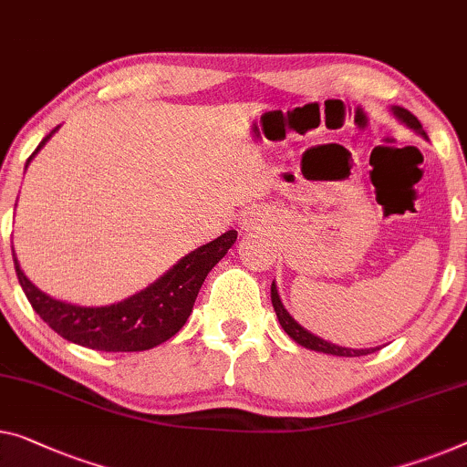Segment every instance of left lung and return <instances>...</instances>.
Instances as JSON below:
<instances>
[{
  "mask_svg": "<svg viewBox=\"0 0 467 467\" xmlns=\"http://www.w3.org/2000/svg\"><path fill=\"white\" fill-rule=\"evenodd\" d=\"M392 113L396 115V119H400L402 123L407 125V128H411L417 134L428 138L426 131H423L421 123L417 117L411 113V110L402 109V107H392ZM270 297H273V306H275V312H276V318L281 327L285 329V333L297 342L304 348H308V350H315V352H325V354H333V357H365V354H371L378 350V348H360V350H354V348H342V346H336L331 342H325L315 333L306 331L300 323L294 321V317L289 315L287 310H285V306L281 302V297H278V291H276V285L273 283V287H270Z\"/></svg>",
  "mask_w": 467,
  "mask_h": 467,
  "instance_id": "8db88e82",
  "label": "left lung"
}]
</instances>
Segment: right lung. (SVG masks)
Returning <instances> with one entry per match:
<instances>
[{
  "instance_id": "right-lung-1",
  "label": "right lung",
  "mask_w": 467,
  "mask_h": 467,
  "mask_svg": "<svg viewBox=\"0 0 467 467\" xmlns=\"http://www.w3.org/2000/svg\"><path fill=\"white\" fill-rule=\"evenodd\" d=\"M56 130L58 128H54L39 142L33 155L26 159V165L37 155L41 146L50 140ZM234 241L236 231H228L207 245H201L184 255L176 266L167 270L161 278H157L140 294L110 306H99V308L54 300L25 276L14 249L12 257L26 300L44 318V323L50 325L60 337L83 348H92V350L140 352L167 342L182 329L186 318L191 317L205 276L228 254Z\"/></svg>"
}]
</instances>
